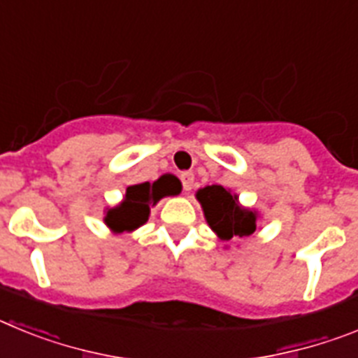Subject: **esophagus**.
Returning a JSON list of instances; mask_svg holds the SVG:
<instances>
[{"label": "esophagus", "mask_w": 358, "mask_h": 358, "mask_svg": "<svg viewBox=\"0 0 358 358\" xmlns=\"http://www.w3.org/2000/svg\"><path fill=\"white\" fill-rule=\"evenodd\" d=\"M179 179H181V182H182V189H185V192H189V189H192V186H194L195 176L192 172H182L181 176H179Z\"/></svg>", "instance_id": "esophagus-1"}]
</instances>
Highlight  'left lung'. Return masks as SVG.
Wrapping results in <instances>:
<instances>
[{
  "label": "left lung",
  "mask_w": 358,
  "mask_h": 358,
  "mask_svg": "<svg viewBox=\"0 0 358 358\" xmlns=\"http://www.w3.org/2000/svg\"><path fill=\"white\" fill-rule=\"evenodd\" d=\"M208 224L222 240L233 236H249L256 229V213L242 210L236 202V195L222 186H206L197 192Z\"/></svg>",
  "instance_id": "1"
}]
</instances>
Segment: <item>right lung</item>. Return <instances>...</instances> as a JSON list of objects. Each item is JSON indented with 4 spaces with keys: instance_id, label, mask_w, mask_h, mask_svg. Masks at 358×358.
<instances>
[{
    "instance_id": "1",
    "label": "right lung",
    "mask_w": 358,
    "mask_h": 358,
    "mask_svg": "<svg viewBox=\"0 0 358 358\" xmlns=\"http://www.w3.org/2000/svg\"><path fill=\"white\" fill-rule=\"evenodd\" d=\"M181 192V185L173 176L159 177L156 182H141L129 186L125 199L120 206L107 211L106 224L116 233L132 231L148 220L150 206L166 195H177Z\"/></svg>"
}]
</instances>
